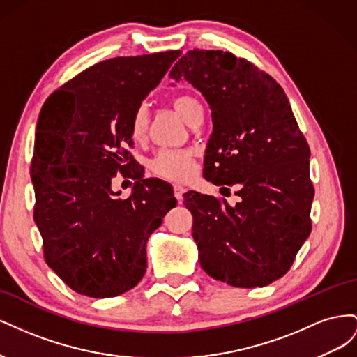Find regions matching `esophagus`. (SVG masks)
<instances>
[{"instance_id": "esophagus-1", "label": "esophagus", "mask_w": 357, "mask_h": 357, "mask_svg": "<svg viewBox=\"0 0 357 357\" xmlns=\"http://www.w3.org/2000/svg\"><path fill=\"white\" fill-rule=\"evenodd\" d=\"M185 188H183L181 185H174V197L178 199V201H181V198H183V193H185Z\"/></svg>"}]
</instances>
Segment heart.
Returning a JSON list of instances; mask_svg holds the SVG:
<instances>
[{
	"label": "heart",
	"mask_w": 357,
	"mask_h": 357,
	"mask_svg": "<svg viewBox=\"0 0 357 357\" xmlns=\"http://www.w3.org/2000/svg\"><path fill=\"white\" fill-rule=\"evenodd\" d=\"M172 107L183 116L188 123H193L195 119L204 114L202 104L192 95H178L172 100ZM149 114L146 107H138L132 114L129 131L135 142L143 139L147 134ZM153 174L168 180H185L193 171V153L186 149H162L150 159L149 164Z\"/></svg>",
	"instance_id": "1"
}]
</instances>
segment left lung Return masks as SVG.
<instances>
[{
	"label": "left lung",
	"instance_id": "1",
	"mask_svg": "<svg viewBox=\"0 0 357 357\" xmlns=\"http://www.w3.org/2000/svg\"><path fill=\"white\" fill-rule=\"evenodd\" d=\"M169 77L192 83L210 104L204 177L235 186L238 197L231 207L198 192L183 195L199 264L234 287L268 286L289 271L311 232L310 147L287 96L271 75L223 50H189Z\"/></svg>",
	"mask_w": 357,
	"mask_h": 357
}]
</instances>
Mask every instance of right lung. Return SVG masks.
Returning <instances> with one entry per match:
<instances>
[{"mask_svg": "<svg viewBox=\"0 0 357 357\" xmlns=\"http://www.w3.org/2000/svg\"><path fill=\"white\" fill-rule=\"evenodd\" d=\"M180 53L98 62L43 105L31 160L34 220L46 264L80 295L112 298L135 287L149 236L177 205L168 183L137 174L129 125ZM117 174L136 180L126 200L111 190Z\"/></svg>", "mask_w": 357, "mask_h": 357, "instance_id": "1", "label": "right lung"}]
</instances>
